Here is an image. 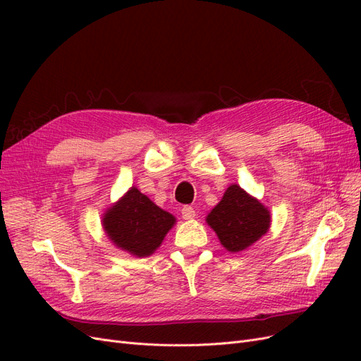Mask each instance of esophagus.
<instances>
[{
	"mask_svg": "<svg viewBox=\"0 0 361 361\" xmlns=\"http://www.w3.org/2000/svg\"><path fill=\"white\" fill-rule=\"evenodd\" d=\"M195 216V211L192 206H183L182 207V218L183 220H192V218Z\"/></svg>",
	"mask_w": 361,
	"mask_h": 361,
	"instance_id": "obj_1",
	"label": "esophagus"
}]
</instances>
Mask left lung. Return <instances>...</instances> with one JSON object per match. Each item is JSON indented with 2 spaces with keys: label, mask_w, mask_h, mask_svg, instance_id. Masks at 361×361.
<instances>
[{
  "label": "left lung",
  "mask_w": 361,
  "mask_h": 361,
  "mask_svg": "<svg viewBox=\"0 0 361 361\" xmlns=\"http://www.w3.org/2000/svg\"><path fill=\"white\" fill-rule=\"evenodd\" d=\"M206 223L227 251L239 253L268 232L271 215L257 199L233 183L226 190L221 202L207 214Z\"/></svg>",
  "instance_id": "1"
}]
</instances>
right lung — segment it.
I'll return each mask as SVG.
<instances>
[{"mask_svg":"<svg viewBox=\"0 0 361 361\" xmlns=\"http://www.w3.org/2000/svg\"><path fill=\"white\" fill-rule=\"evenodd\" d=\"M176 223L135 187L104 214L102 226L111 243L137 257L150 256Z\"/></svg>","mask_w":361,"mask_h":361,"instance_id":"1","label":"right lung"}]
</instances>
